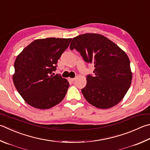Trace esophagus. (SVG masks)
I'll return each mask as SVG.
<instances>
[{
	"mask_svg": "<svg viewBox=\"0 0 150 150\" xmlns=\"http://www.w3.org/2000/svg\"><path fill=\"white\" fill-rule=\"evenodd\" d=\"M75 78H69V81L70 82H73V81H75Z\"/></svg>",
	"mask_w": 150,
	"mask_h": 150,
	"instance_id": "esophagus-1",
	"label": "esophagus"
}]
</instances>
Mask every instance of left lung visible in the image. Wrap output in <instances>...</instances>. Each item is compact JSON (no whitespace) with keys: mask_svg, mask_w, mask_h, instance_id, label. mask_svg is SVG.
I'll return each instance as SVG.
<instances>
[{"mask_svg":"<svg viewBox=\"0 0 150 150\" xmlns=\"http://www.w3.org/2000/svg\"><path fill=\"white\" fill-rule=\"evenodd\" d=\"M70 49H75L87 64L94 65V75L86 76L81 90L86 101L100 109H108L123 98L132 74L127 54L103 35L85 33L74 37Z\"/></svg>","mask_w":150,"mask_h":150,"instance_id":"obj_1","label":"left lung"}]
</instances>
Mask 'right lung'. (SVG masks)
I'll return each mask as SVG.
<instances>
[{
	"mask_svg": "<svg viewBox=\"0 0 150 150\" xmlns=\"http://www.w3.org/2000/svg\"><path fill=\"white\" fill-rule=\"evenodd\" d=\"M71 39H37L27 46L16 58L13 81L26 103L46 110L64 98L69 83L59 75H52L57 62Z\"/></svg>",
	"mask_w": 150,
	"mask_h": 150,
	"instance_id": "right-lung-1",
	"label": "right lung"
}]
</instances>
